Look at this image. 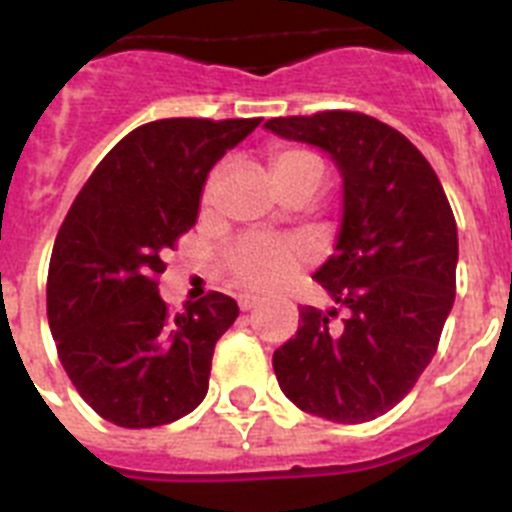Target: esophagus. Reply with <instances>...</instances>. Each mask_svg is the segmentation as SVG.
Returning <instances> with one entry per match:
<instances>
[{"instance_id": "esophagus-1", "label": "esophagus", "mask_w": 512, "mask_h": 512, "mask_svg": "<svg viewBox=\"0 0 512 512\" xmlns=\"http://www.w3.org/2000/svg\"><path fill=\"white\" fill-rule=\"evenodd\" d=\"M259 297H251V295H243L241 300H238V307H241L243 312H248V310H253V307L259 305Z\"/></svg>"}]
</instances>
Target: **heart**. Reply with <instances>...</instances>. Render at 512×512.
Segmentation results:
<instances>
[{
    "label": "heart",
    "instance_id": "heart-1",
    "mask_svg": "<svg viewBox=\"0 0 512 512\" xmlns=\"http://www.w3.org/2000/svg\"><path fill=\"white\" fill-rule=\"evenodd\" d=\"M310 166H320L318 158L300 148H282L271 156V174L284 182L287 176L297 174ZM305 261V248L287 241H243L230 251L228 271L233 282L251 292H266L284 282V279Z\"/></svg>",
    "mask_w": 512,
    "mask_h": 512
}]
</instances>
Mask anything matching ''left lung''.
I'll use <instances>...</instances> for the list:
<instances>
[{
    "mask_svg": "<svg viewBox=\"0 0 512 512\" xmlns=\"http://www.w3.org/2000/svg\"><path fill=\"white\" fill-rule=\"evenodd\" d=\"M264 128L328 153L343 179L336 248L312 279L347 318L300 307L274 374L305 413L366 423L395 408L436 354L456 297L454 212L423 153L374 117L336 110Z\"/></svg>",
    "mask_w": 512,
    "mask_h": 512,
    "instance_id": "8db88e82",
    "label": "left lung"
}]
</instances>
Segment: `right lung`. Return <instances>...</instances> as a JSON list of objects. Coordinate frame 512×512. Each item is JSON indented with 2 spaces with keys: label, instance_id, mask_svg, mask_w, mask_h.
I'll list each match as a JSON object with an SVG mask.
<instances>
[{
  "label": "right lung",
  "instance_id": "obj_1",
  "mask_svg": "<svg viewBox=\"0 0 512 512\" xmlns=\"http://www.w3.org/2000/svg\"><path fill=\"white\" fill-rule=\"evenodd\" d=\"M259 122L140 125L99 161L63 220L48 269V323L63 369L104 420L153 428L205 400L212 351L238 305L210 292L171 315L156 277L164 253L197 223L212 166Z\"/></svg>",
  "mask_w": 512,
  "mask_h": 512
}]
</instances>
